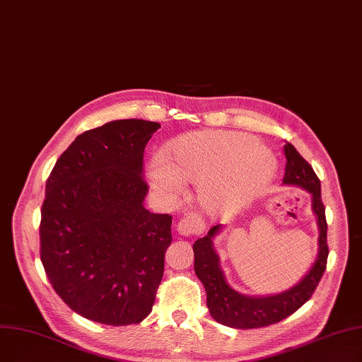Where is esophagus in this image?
Wrapping results in <instances>:
<instances>
[{
    "mask_svg": "<svg viewBox=\"0 0 362 362\" xmlns=\"http://www.w3.org/2000/svg\"><path fill=\"white\" fill-rule=\"evenodd\" d=\"M177 230L181 236H197L200 233H204L205 226L197 214L190 212V214L184 215L180 220Z\"/></svg>",
    "mask_w": 362,
    "mask_h": 362,
    "instance_id": "34e87169",
    "label": "esophagus"
}]
</instances>
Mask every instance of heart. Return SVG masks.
I'll return each instance as SVG.
<instances>
[{
  "label": "heart",
  "instance_id": "1",
  "mask_svg": "<svg viewBox=\"0 0 362 362\" xmlns=\"http://www.w3.org/2000/svg\"><path fill=\"white\" fill-rule=\"evenodd\" d=\"M233 163L236 193L242 199L262 192L276 169L272 151L252 136L236 132H194L172 141L163 150L162 160L153 163L150 177L156 187L168 193L178 192L181 181L204 184L208 197L212 185L208 181Z\"/></svg>",
  "mask_w": 362,
  "mask_h": 362
}]
</instances>
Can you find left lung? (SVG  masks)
I'll use <instances>...</instances> for the list:
<instances>
[{
  "mask_svg": "<svg viewBox=\"0 0 362 362\" xmlns=\"http://www.w3.org/2000/svg\"><path fill=\"white\" fill-rule=\"evenodd\" d=\"M284 151L286 157L284 184L301 187L312 194V209L320 227V239H317L320 250L310 270L290 290L274 296L254 297L235 291L224 278L220 267V257L216 255L212 242L221 231V226H214L205 238L197 239L193 245L194 272L205 286L209 313L216 322L231 328L250 329L267 327L293 315L312 297L327 267V220L321 199V181L293 144L286 142Z\"/></svg>",
  "mask_w": 362,
  "mask_h": 362,
  "instance_id": "left-lung-1",
  "label": "left lung"
}]
</instances>
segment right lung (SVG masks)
<instances>
[{"label": "right lung", "instance_id": "right-lung-1", "mask_svg": "<svg viewBox=\"0 0 362 362\" xmlns=\"http://www.w3.org/2000/svg\"><path fill=\"white\" fill-rule=\"evenodd\" d=\"M160 127L139 119L86 131L61 154L41 208V263L76 313L131 325L153 309L172 242L169 214L144 208V150Z\"/></svg>", "mask_w": 362, "mask_h": 362}]
</instances>
